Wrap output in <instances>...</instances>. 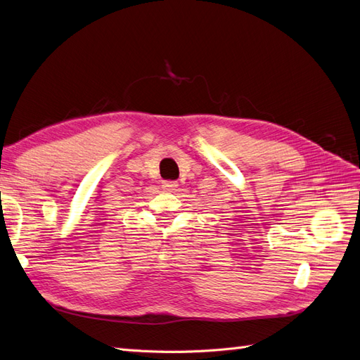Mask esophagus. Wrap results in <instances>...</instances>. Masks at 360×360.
<instances>
[{
  "mask_svg": "<svg viewBox=\"0 0 360 360\" xmlns=\"http://www.w3.org/2000/svg\"><path fill=\"white\" fill-rule=\"evenodd\" d=\"M177 186H179V183L177 181H163L162 183V188L165 189V191H176L177 189Z\"/></svg>",
  "mask_w": 360,
  "mask_h": 360,
  "instance_id": "obj_1",
  "label": "esophagus"
}]
</instances>
